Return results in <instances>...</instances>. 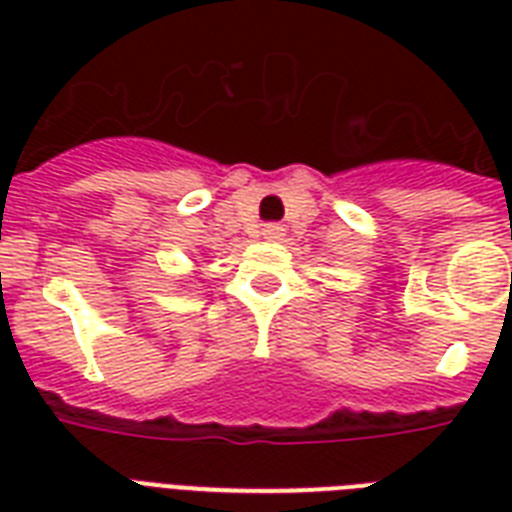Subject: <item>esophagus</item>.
Listing matches in <instances>:
<instances>
[{
	"instance_id": "esophagus-1",
	"label": "esophagus",
	"mask_w": 512,
	"mask_h": 512,
	"mask_svg": "<svg viewBox=\"0 0 512 512\" xmlns=\"http://www.w3.org/2000/svg\"><path fill=\"white\" fill-rule=\"evenodd\" d=\"M260 236H263L265 241H281V239H284V225H279V223L263 225V231H260Z\"/></svg>"
}]
</instances>
